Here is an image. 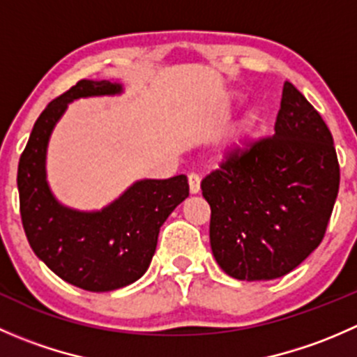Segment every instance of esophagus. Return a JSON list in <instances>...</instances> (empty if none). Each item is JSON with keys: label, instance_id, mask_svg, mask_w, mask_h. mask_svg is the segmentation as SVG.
<instances>
[{"label": "esophagus", "instance_id": "esophagus-1", "mask_svg": "<svg viewBox=\"0 0 357 357\" xmlns=\"http://www.w3.org/2000/svg\"><path fill=\"white\" fill-rule=\"evenodd\" d=\"M188 185H190V192H192V193H199L200 192V178H199V174H195V172H190V174H188Z\"/></svg>", "mask_w": 357, "mask_h": 357}]
</instances>
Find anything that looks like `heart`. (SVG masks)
<instances>
[{"instance_id":"b5f03b06","label":"heart","mask_w":357,"mask_h":357,"mask_svg":"<svg viewBox=\"0 0 357 357\" xmlns=\"http://www.w3.org/2000/svg\"><path fill=\"white\" fill-rule=\"evenodd\" d=\"M257 122H259V115L252 112V114H248L247 119H245V128H247V129L255 128V124H257Z\"/></svg>"}]
</instances>
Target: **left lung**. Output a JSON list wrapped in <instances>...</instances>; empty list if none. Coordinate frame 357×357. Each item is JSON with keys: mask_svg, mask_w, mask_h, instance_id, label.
Returning a JSON list of instances; mask_svg holds the SVG:
<instances>
[{"mask_svg": "<svg viewBox=\"0 0 357 357\" xmlns=\"http://www.w3.org/2000/svg\"><path fill=\"white\" fill-rule=\"evenodd\" d=\"M338 185L328 126L285 82L275 135L226 152L200 183L222 271L247 282L289 275L321 243Z\"/></svg>", "mask_w": 357, "mask_h": 357, "instance_id": "1", "label": "left lung"}]
</instances>
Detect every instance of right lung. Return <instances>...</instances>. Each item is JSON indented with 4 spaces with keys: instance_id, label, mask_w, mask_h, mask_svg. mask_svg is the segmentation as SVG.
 <instances>
[{
    "instance_id": "1",
    "label": "right lung",
    "mask_w": 357,
    "mask_h": 357,
    "mask_svg": "<svg viewBox=\"0 0 357 357\" xmlns=\"http://www.w3.org/2000/svg\"><path fill=\"white\" fill-rule=\"evenodd\" d=\"M119 91L114 82L81 79L52 100L32 128L17 172L29 245L56 276L88 291L117 290L142 278L155 254L160 226L190 195L183 174L135 183L102 212L70 211L52 195L45 176L46 145L67 103Z\"/></svg>"
}]
</instances>
